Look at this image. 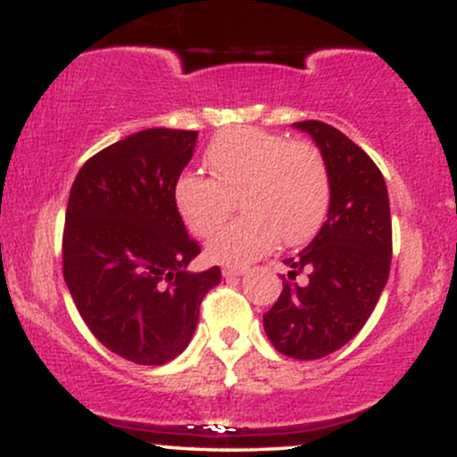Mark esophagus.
<instances>
[{
  "label": "esophagus",
  "instance_id": "1",
  "mask_svg": "<svg viewBox=\"0 0 457 457\" xmlns=\"http://www.w3.org/2000/svg\"><path fill=\"white\" fill-rule=\"evenodd\" d=\"M221 272H223L225 279H229V277H240V275H245L246 269H245V266H223Z\"/></svg>",
  "mask_w": 457,
  "mask_h": 457
}]
</instances>
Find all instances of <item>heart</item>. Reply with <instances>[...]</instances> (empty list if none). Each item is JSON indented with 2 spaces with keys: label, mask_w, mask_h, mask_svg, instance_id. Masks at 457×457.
<instances>
[{
  "label": "heart",
  "mask_w": 457,
  "mask_h": 457,
  "mask_svg": "<svg viewBox=\"0 0 457 457\" xmlns=\"http://www.w3.org/2000/svg\"><path fill=\"white\" fill-rule=\"evenodd\" d=\"M211 178L185 171L174 182V206L185 225L208 238L234 211L245 214L219 229L208 258L245 266L279 240L295 246L318 234L330 204V176L316 145L262 129H229L206 148Z\"/></svg>",
  "instance_id": "1"
}]
</instances>
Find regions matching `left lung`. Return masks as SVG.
<instances>
[{"label": "left lung", "mask_w": 457, "mask_h": 457, "mask_svg": "<svg viewBox=\"0 0 457 457\" xmlns=\"http://www.w3.org/2000/svg\"><path fill=\"white\" fill-rule=\"evenodd\" d=\"M316 141L330 176L327 221L295 258L287 279L303 270L309 281H283L264 313V330L281 354L322 359L363 328L385 290L391 269V211L376 162L342 130L318 120L296 122Z\"/></svg>", "instance_id": "8db88e82"}]
</instances>
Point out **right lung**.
<instances>
[{
  "instance_id": "add662e5",
  "label": "right lung",
  "mask_w": 457,
  "mask_h": 457,
  "mask_svg": "<svg viewBox=\"0 0 457 457\" xmlns=\"http://www.w3.org/2000/svg\"><path fill=\"white\" fill-rule=\"evenodd\" d=\"M197 130L145 129L94 154L68 197L64 281L94 337L137 365L176 359L195 333L219 266L188 272L199 253L174 206V182Z\"/></svg>"
}]
</instances>
